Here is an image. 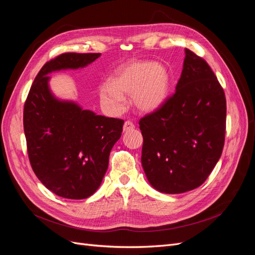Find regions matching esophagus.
<instances>
[{"mask_svg": "<svg viewBox=\"0 0 255 255\" xmlns=\"http://www.w3.org/2000/svg\"><path fill=\"white\" fill-rule=\"evenodd\" d=\"M135 128V126H134V123L132 122V121H126L125 122V125H123V132H128V130H130V129H133Z\"/></svg>", "mask_w": 255, "mask_h": 255, "instance_id": "esophagus-1", "label": "esophagus"}]
</instances>
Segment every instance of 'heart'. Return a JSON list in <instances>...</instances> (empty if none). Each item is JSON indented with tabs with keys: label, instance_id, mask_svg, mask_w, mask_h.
I'll return each instance as SVG.
<instances>
[{
	"label": "heart",
	"instance_id": "b5f03b06",
	"mask_svg": "<svg viewBox=\"0 0 255 255\" xmlns=\"http://www.w3.org/2000/svg\"><path fill=\"white\" fill-rule=\"evenodd\" d=\"M169 89L170 75L164 66L149 60H136L121 68L112 83L102 84L99 95L102 105L113 114L126 110L125 94L132 95L138 110L148 113L163 105Z\"/></svg>",
	"mask_w": 255,
	"mask_h": 255
}]
</instances>
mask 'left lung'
Instances as JSON below:
<instances>
[{"label":"left lung","mask_w":255,"mask_h":255,"mask_svg":"<svg viewBox=\"0 0 255 255\" xmlns=\"http://www.w3.org/2000/svg\"><path fill=\"white\" fill-rule=\"evenodd\" d=\"M223 88L206 61L188 49L175 92L139 120L141 164L156 190L182 194L205 182L226 135Z\"/></svg>","instance_id":"8db88e82"}]
</instances>
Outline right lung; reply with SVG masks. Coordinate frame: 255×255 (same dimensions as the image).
Returning <instances> with one entry per match:
<instances>
[{"instance_id":"1","label":"right lung","mask_w":255,"mask_h":255,"mask_svg":"<svg viewBox=\"0 0 255 255\" xmlns=\"http://www.w3.org/2000/svg\"><path fill=\"white\" fill-rule=\"evenodd\" d=\"M100 55L64 53L48 61L35 78L23 111L33 171L49 190L67 199H86L100 187L125 121L60 101L52 95L48 74L84 68Z\"/></svg>"}]
</instances>
